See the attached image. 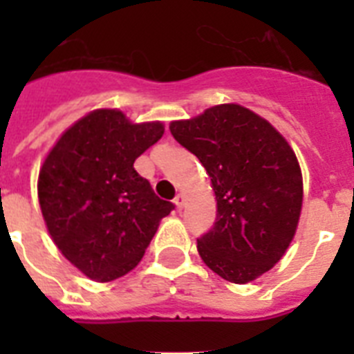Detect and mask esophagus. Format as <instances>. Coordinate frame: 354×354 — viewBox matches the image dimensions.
Masks as SVG:
<instances>
[{"label": "esophagus", "mask_w": 354, "mask_h": 354, "mask_svg": "<svg viewBox=\"0 0 354 354\" xmlns=\"http://www.w3.org/2000/svg\"><path fill=\"white\" fill-rule=\"evenodd\" d=\"M175 205H177V209H183V205H184V196L183 195H177L175 196Z\"/></svg>", "instance_id": "1"}]
</instances>
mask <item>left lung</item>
Returning <instances> with one entry per match:
<instances>
[{"mask_svg": "<svg viewBox=\"0 0 354 354\" xmlns=\"http://www.w3.org/2000/svg\"><path fill=\"white\" fill-rule=\"evenodd\" d=\"M170 133L204 165L216 195L214 225L196 239L202 261L234 283L270 271L290 245L301 212V170L289 143L239 104L171 122Z\"/></svg>", "mask_w": 354, "mask_h": 354, "instance_id": "8db88e82", "label": "left lung"}]
</instances>
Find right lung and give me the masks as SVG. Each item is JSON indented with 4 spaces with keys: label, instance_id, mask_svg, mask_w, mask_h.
Here are the masks:
<instances>
[{
    "label": "right lung",
    "instance_id": "1",
    "mask_svg": "<svg viewBox=\"0 0 354 354\" xmlns=\"http://www.w3.org/2000/svg\"><path fill=\"white\" fill-rule=\"evenodd\" d=\"M165 129L131 124L115 109L77 120L53 147L39 175V202L55 245L97 282L129 273L175 205L134 170Z\"/></svg>",
    "mask_w": 354,
    "mask_h": 354
}]
</instances>
